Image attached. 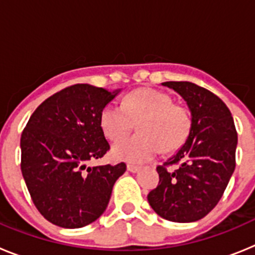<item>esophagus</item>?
I'll use <instances>...</instances> for the list:
<instances>
[{
    "mask_svg": "<svg viewBox=\"0 0 255 255\" xmlns=\"http://www.w3.org/2000/svg\"><path fill=\"white\" fill-rule=\"evenodd\" d=\"M139 170H140V167H139V166H134V164H128V171H130V172L135 173V172H138Z\"/></svg>",
    "mask_w": 255,
    "mask_h": 255,
    "instance_id": "34e87169",
    "label": "esophagus"
}]
</instances>
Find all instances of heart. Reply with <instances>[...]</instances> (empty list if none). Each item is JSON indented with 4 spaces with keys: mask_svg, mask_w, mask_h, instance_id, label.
Masks as SVG:
<instances>
[{
    "mask_svg": "<svg viewBox=\"0 0 255 255\" xmlns=\"http://www.w3.org/2000/svg\"><path fill=\"white\" fill-rule=\"evenodd\" d=\"M103 134L116 141L129 134L138 124L139 132L116 143L112 155L120 161L143 163L163 148L173 150L181 147L191 130V117L185 107L173 105L164 92L141 88L125 97L121 106H106L101 112Z\"/></svg>",
    "mask_w": 255,
    "mask_h": 255,
    "instance_id": "b5f03b06",
    "label": "heart"
}]
</instances>
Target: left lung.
<instances>
[{"label":"left lung","instance_id":"obj_1","mask_svg":"<svg viewBox=\"0 0 255 255\" xmlns=\"http://www.w3.org/2000/svg\"><path fill=\"white\" fill-rule=\"evenodd\" d=\"M188 105L191 130L182 147L158 166L159 184L148 194L153 211L172 222H195L217 206L235 170L238 132L231 112L216 94L190 82H166Z\"/></svg>","mask_w":255,"mask_h":255}]
</instances>
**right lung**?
<instances>
[{
	"instance_id": "add662e5",
	"label": "right lung",
	"mask_w": 255,
	"mask_h": 255,
	"mask_svg": "<svg viewBox=\"0 0 255 255\" xmlns=\"http://www.w3.org/2000/svg\"><path fill=\"white\" fill-rule=\"evenodd\" d=\"M121 89L75 84L47 98L20 139L21 172L33 203L47 221L79 229L102 216L124 162L88 167L110 149L101 112Z\"/></svg>"
}]
</instances>
